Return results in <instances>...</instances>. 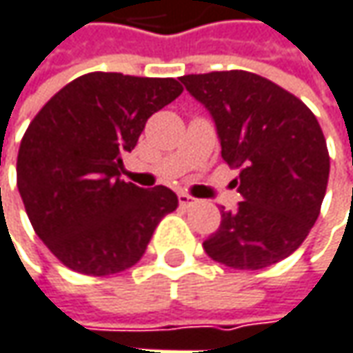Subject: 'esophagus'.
Returning a JSON list of instances; mask_svg holds the SVG:
<instances>
[{"mask_svg":"<svg viewBox=\"0 0 353 353\" xmlns=\"http://www.w3.org/2000/svg\"><path fill=\"white\" fill-rule=\"evenodd\" d=\"M179 203H181V207L189 209V207H194V205H196V199H192L190 194H185V192H181V194H179Z\"/></svg>","mask_w":353,"mask_h":353,"instance_id":"34e87169","label":"esophagus"}]
</instances>
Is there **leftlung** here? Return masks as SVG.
<instances>
[{
    "label": "left lung",
    "mask_w": 353,
    "mask_h": 353,
    "mask_svg": "<svg viewBox=\"0 0 353 353\" xmlns=\"http://www.w3.org/2000/svg\"><path fill=\"white\" fill-rule=\"evenodd\" d=\"M189 94L211 114L221 157L239 170L243 196L203 243L233 269H263L303 243L319 216L330 154L314 112L293 94L251 72L183 76Z\"/></svg>",
    "instance_id": "8db88e82"
}]
</instances>
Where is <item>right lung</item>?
Listing matches in <instances>:
<instances>
[{
    "instance_id": "1",
    "label": "right lung",
    "mask_w": 353,
    "mask_h": 353,
    "mask_svg": "<svg viewBox=\"0 0 353 353\" xmlns=\"http://www.w3.org/2000/svg\"><path fill=\"white\" fill-rule=\"evenodd\" d=\"M181 92L174 78L92 72L28 126L17 189L34 231L72 271L100 277L139 263L161 219L179 207L170 189H140L120 172L146 120Z\"/></svg>"
}]
</instances>
